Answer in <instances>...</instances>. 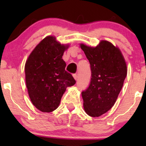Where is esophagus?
<instances>
[{
  "label": "esophagus",
  "instance_id": "1",
  "mask_svg": "<svg viewBox=\"0 0 146 146\" xmlns=\"http://www.w3.org/2000/svg\"><path fill=\"white\" fill-rule=\"evenodd\" d=\"M73 78H75V80H78V75L77 74H73Z\"/></svg>",
  "mask_w": 146,
  "mask_h": 146
}]
</instances>
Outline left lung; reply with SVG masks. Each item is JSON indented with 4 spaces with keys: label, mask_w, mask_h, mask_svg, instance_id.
<instances>
[{
    "label": "left lung",
    "mask_w": 146,
    "mask_h": 146,
    "mask_svg": "<svg viewBox=\"0 0 146 146\" xmlns=\"http://www.w3.org/2000/svg\"><path fill=\"white\" fill-rule=\"evenodd\" d=\"M80 46L91 71L89 85L82 92L84 108L89 116L100 117L115 104L126 77V64L120 50L108 41L95 48Z\"/></svg>",
    "instance_id": "1"
}]
</instances>
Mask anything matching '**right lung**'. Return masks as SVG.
Listing matches in <instances>:
<instances>
[{"label":"right lung","instance_id":"1","mask_svg":"<svg viewBox=\"0 0 146 146\" xmlns=\"http://www.w3.org/2000/svg\"><path fill=\"white\" fill-rule=\"evenodd\" d=\"M53 36H47L31 52L25 64L26 85L29 98L36 108L50 113L59 106L68 86L76 81L65 70L62 59L65 49Z\"/></svg>","mask_w":146,"mask_h":146}]
</instances>
